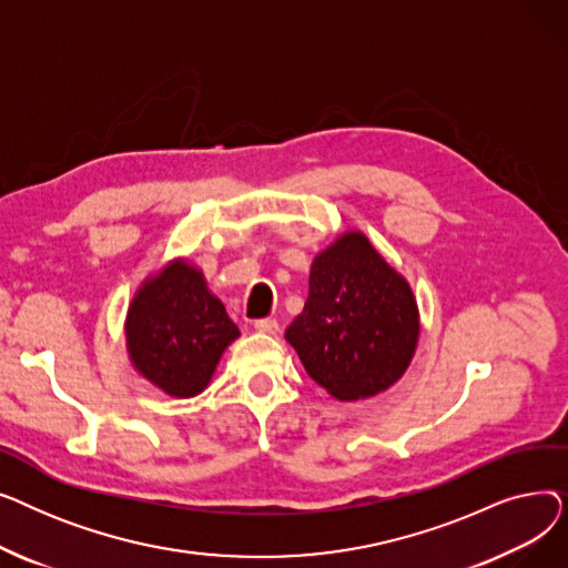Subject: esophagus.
Listing matches in <instances>:
<instances>
[{"label":"esophagus","instance_id":"34e87169","mask_svg":"<svg viewBox=\"0 0 568 568\" xmlns=\"http://www.w3.org/2000/svg\"><path fill=\"white\" fill-rule=\"evenodd\" d=\"M253 326L262 334H276L278 332V322L274 317H260V320H255Z\"/></svg>","mask_w":568,"mask_h":568}]
</instances>
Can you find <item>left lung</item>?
<instances>
[{
    "label": "left lung",
    "mask_w": 568,
    "mask_h": 568,
    "mask_svg": "<svg viewBox=\"0 0 568 568\" xmlns=\"http://www.w3.org/2000/svg\"><path fill=\"white\" fill-rule=\"evenodd\" d=\"M285 338L322 389L359 400L405 373L419 338V311L405 278L362 232H347L315 257L306 306Z\"/></svg>",
    "instance_id": "1"
}]
</instances>
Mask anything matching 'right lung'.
Segmentation results:
<instances>
[{"mask_svg":"<svg viewBox=\"0 0 568 568\" xmlns=\"http://www.w3.org/2000/svg\"><path fill=\"white\" fill-rule=\"evenodd\" d=\"M236 336L225 306L186 262H172L144 283L129 308L126 341L135 368L176 398L204 389Z\"/></svg>","mask_w":568,"mask_h":568,"instance_id":"add662e5","label":"right lung"}]
</instances>
